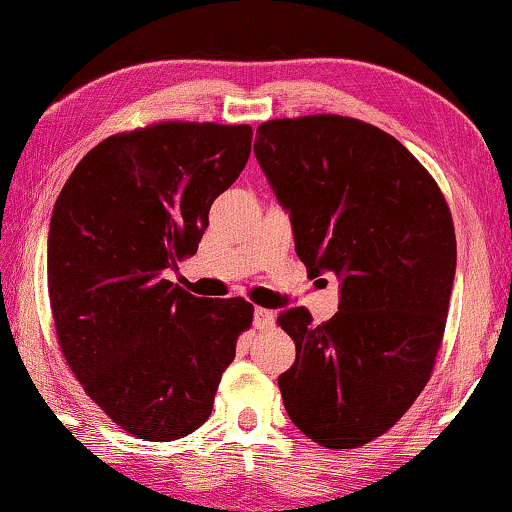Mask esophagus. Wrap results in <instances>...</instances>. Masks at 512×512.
<instances>
[{"instance_id": "esophagus-1", "label": "esophagus", "mask_w": 512, "mask_h": 512, "mask_svg": "<svg viewBox=\"0 0 512 512\" xmlns=\"http://www.w3.org/2000/svg\"><path fill=\"white\" fill-rule=\"evenodd\" d=\"M254 325L258 330H268L274 325V314L270 309H263V307H256L254 309Z\"/></svg>"}]
</instances>
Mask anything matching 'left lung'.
Listing matches in <instances>:
<instances>
[{
	"instance_id": "obj_1",
	"label": "left lung",
	"mask_w": 512,
	"mask_h": 512,
	"mask_svg": "<svg viewBox=\"0 0 512 512\" xmlns=\"http://www.w3.org/2000/svg\"><path fill=\"white\" fill-rule=\"evenodd\" d=\"M254 154L291 217L309 272L339 279V311L277 323L295 342L279 390L293 425L325 448H358L409 411L432 374L457 244L432 175L390 133L309 115L256 129Z\"/></svg>"
}]
</instances>
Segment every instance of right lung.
<instances>
[{
	"label": "right lung",
	"mask_w": 512,
	"mask_h": 512,
	"mask_svg": "<svg viewBox=\"0 0 512 512\" xmlns=\"http://www.w3.org/2000/svg\"><path fill=\"white\" fill-rule=\"evenodd\" d=\"M251 152L247 124L161 122L85 154L48 231V295L71 372L124 432L182 439L210 418L254 307L168 279Z\"/></svg>",
	"instance_id": "obj_1"
}]
</instances>
